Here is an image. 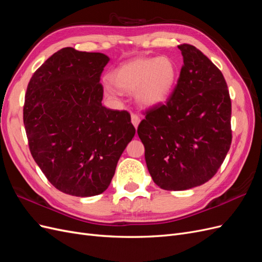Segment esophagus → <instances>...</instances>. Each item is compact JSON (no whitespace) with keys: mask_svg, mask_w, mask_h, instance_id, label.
Returning <instances> with one entry per match:
<instances>
[{"mask_svg":"<svg viewBox=\"0 0 262 262\" xmlns=\"http://www.w3.org/2000/svg\"><path fill=\"white\" fill-rule=\"evenodd\" d=\"M140 121H141V119H140L139 115H137V114H132V115H131V122H132V124H133L134 126H136V129L138 128V125H139Z\"/></svg>","mask_w":262,"mask_h":262,"instance_id":"esophagus-1","label":"esophagus"}]
</instances>
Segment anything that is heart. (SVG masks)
I'll list each match as a JSON object with an SVG mask.
<instances>
[{
	"label": "heart",
	"mask_w": 262,
	"mask_h": 262,
	"mask_svg": "<svg viewBox=\"0 0 262 262\" xmlns=\"http://www.w3.org/2000/svg\"><path fill=\"white\" fill-rule=\"evenodd\" d=\"M178 78L176 62L169 57H140L132 59L115 69L109 81L115 89L132 93L142 106L154 107L168 99ZM106 93L114 96L110 86Z\"/></svg>",
	"instance_id": "b5f03b06"
}]
</instances>
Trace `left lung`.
<instances>
[{
  "mask_svg": "<svg viewBox=\"0 0 262 262\" xmlns=\"http://www.w3.org/2000/svg\"><path fill=\"white\" fill-rule=\"evenodd\" d=\"M184 64L165 104L138 126L147 169L165 190L201 186L217 172L232 143V102L219 68L194 46H178Z\"/></svg>",
  "mask_w": 262,
  "mask_h": 262,
  "instance_id": "obj_1",
  "label": "left lung"
}]
</instances>
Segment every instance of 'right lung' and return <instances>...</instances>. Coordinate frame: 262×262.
Wrapping results in <instances>:
<instances>
[{"mask_svg": "<svg viewBox=\"0 0 262 262\" xmlns=\"http://www.w3.org/2000/svg\"><path fill=\"white\" fill-rule=\"evenodd\" d=\"M109 61L71 47L45 61L27 86L24 125L30 153L50 184L70 195L105 191L136 134L125 110L101 105Z\"/></svg>", "mask_w": 262, "mask_h": 262, "instance_id": "add662e5", "label": "right lung"}]
</instances>
